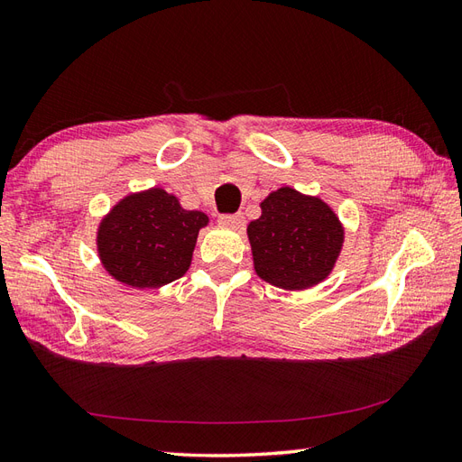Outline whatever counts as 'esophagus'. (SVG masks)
I'll return each instance as SVG.
<instances>
[{
  "label": "esophagus",
  "instance_id": "1",
  "mask_svg": "<svg viewBox=\"0 0 462 462\" xmlns=\"http://www.w3.org/2000/svg\"><path fill=\"white\" fill-rule=\"evenodd\" d=\"M221 226H226V227H233V229H241L243 226H245V217H243V214H223V216H219V219H217Z\"/></svg>",
  "mask_w": 462,
  "mask_h": 462
}]
</instances>
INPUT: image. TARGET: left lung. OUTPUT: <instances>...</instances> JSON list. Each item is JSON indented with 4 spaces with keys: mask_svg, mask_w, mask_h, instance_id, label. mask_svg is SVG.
Here are the masks:
<instances>
[{
    "mask_svg": "<svg viewBox=\"0 0 462 462\" xmlns=\"http://www.w3.org/2000/svg\"><path fill=\"white\" fill-rule=\"evenodd\" d=\"M262 216L248 223L258 276L282 290H307L332 272L344 229L328 204L283 186L260 204Z\"/></svg>",
    "mask_w": 462,
    "mask_h": 462,
    "instance_id": "left-lung-1",
    "label": "left lung"
}]
</instances>
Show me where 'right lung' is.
Instances as JSON below:
<instances>
[{
  "instance_id": "1",
  "label": "right lung",
  "mask_w": 462,
  "mask_h": 462,
  "mask_svg": "<svg viewBox=\"0 0 462 462\" xmlns=\"http://www.w3.org/2000/svg\"><path fill=\"white\" fill-rule=\"evenodd\" d=\"M202 211L184 209L172 194L152 189L120 200L101 221L97 251L112 278L138 290L161 288L190 268Z\"/></svg>"
}]
</instances>
